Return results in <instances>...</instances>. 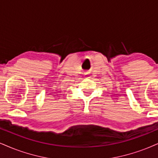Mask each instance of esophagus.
Listing matches in <instances>:
<instances>
[{
	"instance_id": "esophagus-1",
	"label": "esophagus",
	"mask_w": 158,
	"mask_h": 158,
	"mask_svg": "<svg viewBox=\"0 0 158 158\" xmlns=\"http://www.w3.org/2000/svg\"><path fill=\"white\" fill-rule=\"evenodd\" d=\"M86 77H87V78H89V75H86Z\"/></svg>"
}]
</instances>
